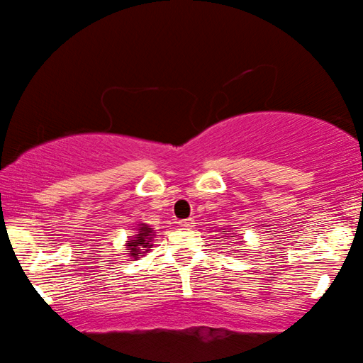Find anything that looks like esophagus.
<instances>
[{
  "label": "esophagus",
  "instance_id": "1",
  "mask_svg": "<svg viewBox=\"0 0 363 363\" xmlns=\"http://www.w3.org/2000/svg\"><path fill=\"white\" fill-rule=\"evenodd\" d=\"M178 225H180L183 230H191V228L195 226V220H193V218H186V220L178 221Z\"/></svg>",
  "mask_w": 363,
  "mask_h": 363
}]
</instances>
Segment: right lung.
I'll list each match as a JSON object with an SVG mask.
<instances>
[{"label": "right lung", "mask_w": 363, "mask_h": 363, "mask_svg": "<svg viewBox=\"0 0 363 363\" xmlns=\"http://www.w3.org/2000/svg\"><path fill=\"white\" fill-rule=\"evenodd\" d=\"M152 228H148L147 225H142L140 230H138V235H135L132 238L130 241L127 242V247H128V255H130L133 259H137V257L143 256V251L142 247H150V240H152ZM148 251V250H147Z\"/></svg>", "instance_id": "obj_1"}]
</instances>
